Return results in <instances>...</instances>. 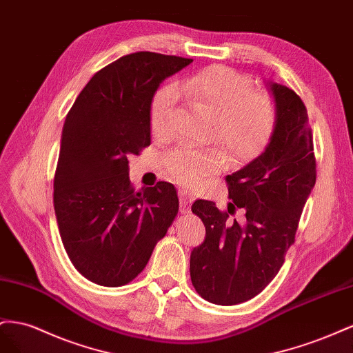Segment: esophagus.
<instances>
[{"instance_id": "esophagus-1", "label": "esophagus", "mask_w": 353, "mask_h": 353, "mask_svg": "<svg viewBox=\"0 0 353 353\" xmlns=\"http://www.w3.org/2000/svg\"><path fill=\"white\" fill-rule=\"evenodd\" d=\"M179 196H180V211H182V213H188L190 201L194 199L192 195H189L186 190L182 189V190H179Z\"/></svg>"}]
</instances>
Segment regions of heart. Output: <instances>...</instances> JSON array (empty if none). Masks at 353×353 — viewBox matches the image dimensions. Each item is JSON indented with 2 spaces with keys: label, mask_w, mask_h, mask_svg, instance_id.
Returning a JSON list of instances; mask_svg holds the SVG:
<instances>
[{
  "label": "heart",
  "mask_w": 353,
  "mask_h": 353,
  "mask_svg": "<svg viewBox=\"0 0 353 353\" xmlns=\"http://www.w3.org/2000/svg\"><path fill=\"white\" fill-rule=\"evenodd\" d=\"M176 92L198 100L216 115L214 139L235 159L256 155L274 133V100L254 93V84L247 75L226 66H211L155 94L149 112L150 128L155 134L168 133ZM220 165L221 154L217 149L182 148L168 157L171 176L186 188L199 186Z\"/></svg>",
  "instance_id": "1"
}]
</instances>
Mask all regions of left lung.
Returning a JSON list of instances; mask_svg holds the SVG:
<instances>
[{"mask_svg": "<svg viewBox=\"0 0 353 353\" xmlns=\"http://www.w3.org/2000/svg\"><path fill=\"white\" fill-rule=\"evenodd\" d=\"M269 88L276 108L274 133L263 152L226 176L232 199L228 211L205 199L192 205L205 226V239L190 253V281L214 305L244 303L275 278L316 182L305 103L283 84L269 83ZM235 206L246 211L244 225L228 219Z\"/></svg>", "mask_w": 353, "mask_h": 353, "instance_id": "8db88e82", "label": "left lung"}]
</instances>
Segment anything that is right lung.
Segmentation results:
<instances>
[{"mask_svg": "<svg viewBox=\"0 0 353 353\" xmlns=\"http://www.w3.org/2000/svg\"><path fill=\"white\" fill-rule=\"evenodd\" d=\"M192 59L137 52L100 69L66 115L54 174L63 247L88 281L121 287L146 266L179 211L174 186L136 192L128 158L150 145V103Z\"/></svg>", "mask_w": 353, "mask_h": 353, "instance_id": "add662e5", "label": "right lung"}]
</instances>
